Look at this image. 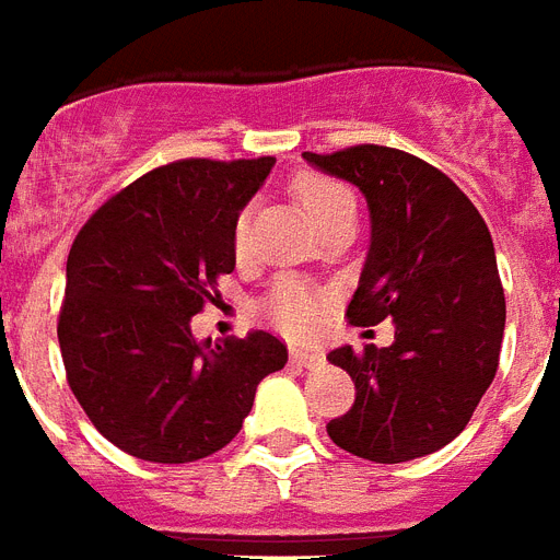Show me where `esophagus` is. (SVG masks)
<instances>
[{
    "label": "esophagus",
    "mask_w": 560,
    "mask_h": 560,
    "mask_svg": "<svg viewBox=\"0 0 560 560\" xmlns=\"http://www.w3.org/2000/svg\"><path fill=\"white\" fill-rule=\"evenodd\" d=\"M290 357H293V362H299L302 368H319L322 362H325V357H322L319 351H307V348H293Z\"/></svg>",
    "instance_id": "esophagus-1"
}]
</instances>
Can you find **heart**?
<instances>
[{"instance_id": "b5f03b06", "label": "heart", "mask_w": 560, "mask_h": 560, "mask_svg": "<svg viewBox=\"0 0 560 560\" xmlns=\"http://www.w3.org/2000/svg\"><path fill=\"white\" fill-rule=\"evenodd\" d=\"M295 195L302 201L304 212L311 215L313 224H319L322 218L336 212L345 203H353V195L345 189L342 184H336L330 177L304 175L295 184ZM249 218L241 215L235 224V241L244 244L247 238ZM267 313L270 319L290 336H311L319 330L322 325V295L313 288H307L304 281L295 279H279L272 288L270 299H267Z\"/></svg>"}]
</instances>
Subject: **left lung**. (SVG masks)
Segmentation results:
<instances>
[{
	"label": "left lung",
	"mask_w": 560,
	"mask_h": 560,
	"mask_svg": "<svg viewBox=\"0 0 560 560\" xmlns=\"http://www.w3.org/2000/svg\"><path fill=\"white\" fill-rule=\"evenodd\" d=\"M302 158L368 203L371 241L348 319H394L388 348L327 353L357 385L353 408L327 434L374 463L440 452L466 429L501 359L506 302L489 226L452 177L399 149Z\"/></svg>",
	"instance_id": "1"
}]
</instances>
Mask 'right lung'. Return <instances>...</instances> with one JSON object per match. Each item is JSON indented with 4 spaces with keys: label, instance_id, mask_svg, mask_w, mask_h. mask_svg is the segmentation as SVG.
I'll use <instances>...</instances> for the list:
<instances>
[{
    "label": "right lung",
    "instance_id": "add662e5",
    "mask_svg": "<svg viewBox=\"0 0 560 560\" xmlns=\"http://www.w3.org/2000/svg\"><path fill=\"white\" fill-rule=\"evenodd\" d=\"M276 158L177 161L89 218L66 265L59 351L94 429L131 457L192 463L224 448L258 383L288 362L267 330L195 339L192 316L235 270V224Z\"/></svg>",
    "mask_w": 560,
    "mask_h": 560
}]
</instances>
